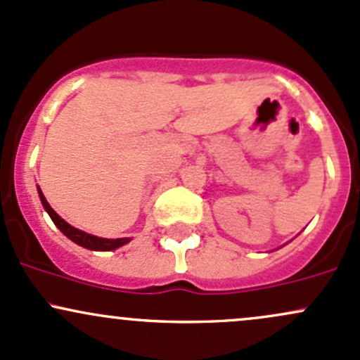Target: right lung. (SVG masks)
<instances>
[{
  "label": "right lung",
  "mask_w": 360,
  "mask_h": 360,
  "mask_svg": "<svg viewBox=\"0 0 360 360\" xmlns=\"http://www.w3.org/2000/svg\"><path fill=\"white\" fill-rule=\"evenodd\" d=\"M37 191H39V198H41V203H43L44 210L50 214L51 221L55 222V226L62 231L63 234H65L69 240L74 241V243L81 245V247L88 248V250H98V252H108V250H115L119 247H122V245L129 243L131 238H117V240H108V238H98V236H93V234H88L84 233V231L74 228V226H70L69 222L63 221L62 217H60L58 214H56L55 210L51 209L50 203L46 202V198H44L43 191L37 188Z\"/></svg>",
  "instance_id": "1"
}]
</instances>
